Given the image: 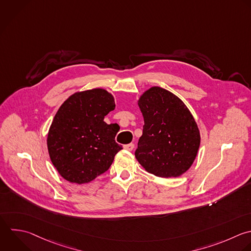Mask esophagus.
Returning a JSON list of instances; mask_svg holds the SVG:
<instances>
[{
  "instance_id": "obj_1",
  "label": "esophagus",
  "mask_w": 251,
  "mask_h": 251,
  "mask_svg": "<svg viewBox=\"0 0 251 251\" xmlns=\"http://www.w3.org/2000/svg\"><path fill=\"white\" fill-rule=\"evenodd\" d=\"M124 148L127 151H131L133 148H134V144L133 143H129V144H126V145H124Z\"/></svg>"
}]
</instances>
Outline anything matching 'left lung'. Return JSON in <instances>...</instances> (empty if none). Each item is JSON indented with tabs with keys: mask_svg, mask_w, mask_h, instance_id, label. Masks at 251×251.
Returning a JSON list of instances; mask_svg holds the SVG:
<instances>
[{
	"mask_svg": "<svg viewBox=\"0 0 251 251\" xmlns=\"http://www.w3.org/2000/svg\"><path fill=\"white\" fill-rule=\"evenodd\" d=\"M144 119L135 158L150 174L176 177L193 164L200 145L196 122L184 103L172 92L153 86L138 100Z\"/></svg>",
	"mask_w": 251,
	"mask_h": 251,
	"instance_id": "8db88e82",
	"label": "left lung"
}]
</instances>
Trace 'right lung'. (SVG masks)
Here are the masks:
<instances>
[{"label":"right lung","mask_w":251,"mask_h":251,"mask_svg":"<svg viewBox=\"0 0 251 251\" xmlns=\"http://www.w3.org/2000/svg\"><path fill=\"white\" fill-rule=\"evenodd\" d=\"M115 107L111 93L95 88L73 94L58 110L47 146L54 167L68 181L90 182L110 168L123 149L115 140L117 126L104 122Z\"/></svg>","instance_id":"right-lung-1"}]
</instances>
